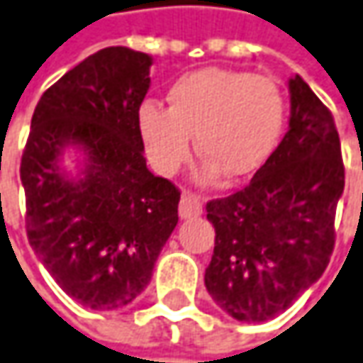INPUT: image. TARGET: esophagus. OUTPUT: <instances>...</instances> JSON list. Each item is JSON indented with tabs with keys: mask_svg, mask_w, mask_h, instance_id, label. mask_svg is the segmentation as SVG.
<instances>
[{
	"mask_svg": "<svg viewBox=\"0 0 363 363\" xmlns=\"http://www.w3.org/2000/svg\"><path fill=\"white\" fill-rule=\"evenodd\" d=\"M179 213H181L182 220H191V218H197L203 213V203L199 195H193V193H182L181 205H179Z\"/></svg>",
	"mask_w": 363,
	"mask_h": 363,
	"instance_id": "1",
	"label": "esophagus"
}]
</instances>
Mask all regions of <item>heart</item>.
<instances>
[{
	"label": "heart",
	"instance_id": "obj_1",
	"mask_svg": "<svg viewBox=\"0 0 363 363\" xmlns=\"http://www.w3.org/2000/svg\"><path fill=\"white\" fill-rule=\"evenodd\" d=\"M286 100L265 75L209 67L182 75L168 90V108L143 102L138 129L147 162L162 177H172L193 150L203 152L195 179L218 181L257 172L281 138Z\"/></svg>",
	"mask_w": 363,
	"mask_h": 363
}]
</instances>
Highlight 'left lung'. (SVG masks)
I'll return each mask as SVG.
<instances>
[{
  "instance_id": "8db88e82",
  "label": "left lung",
  "mask_w": 363,
  "mask_h": 363,
  "mask_svg": "<svg viewBox=\"0 0 363 363\" xmlns=\"http://www.w3.org/2000/svg\"><path fill=\"white\" fill-rule=\"evenodd\" d=\"M289 127L242 191L207 203L216 228L205 288L240 323L288 310L318 281L335 246V211L345 186L330 111L289 77Z\"/></svg>"
}]
</instances>
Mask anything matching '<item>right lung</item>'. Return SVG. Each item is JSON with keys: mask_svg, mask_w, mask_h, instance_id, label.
Listing matches in <instances>:
<instances>
[{"mask_svg": "<svg viewBox=\"0 0 363 363\" xmlns=\"http://www.w3.org/2000/svg\"><path fill=\"white\" fill-rule=\"evenodd\" d=\"M150 67L127 47L84 59L40 96L22 154L28 242L86 308L133 302L179 224L181 191L147 170L139 138ZM65 149L82 156L77 175L60 164Z\"/></svg>", "mask_w": 363, "mask_h": 363, "instance_id": "right-lung-1", "label": "right lung"}]
</instances>
